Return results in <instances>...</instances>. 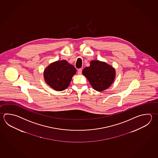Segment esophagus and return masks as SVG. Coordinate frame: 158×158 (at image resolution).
I'll use <instances>...</instances> for the list:
<instances>
[{"instance_id": "esophagus-1", "label": "esophagus", "mask_w": 158, "mask_h": 158, "mask_svg": "<svg viewBox=\"0 0 158 158\" xmlns=\"http://www.w3.org/2000/svg\"><path fill=\"white\" fill-rule=\"evenodd\" d=\"M81 73H82V70H81V69H79L77 70V73H78V74H81Z\"/></svg>"}]
</instances>
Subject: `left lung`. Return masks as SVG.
<instances>
[{"label":"left lung","mask_w":158,"mask_h":158,"mask_svg":"<svg viewBox=\"0 0 158 158\" xmlns=\"http://www.w3.org/2000/svg\"><path fill=\"white\" fill-rule=\"evenodd\" d=\"M82 73L94 89L102 92L113 83L116 77L115 69L104 61L92 60L90 66L83 70Z\"/></svg>","instance_id":"1"}]
</instances>
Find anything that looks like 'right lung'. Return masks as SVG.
Returning <instances> with one entry per match:
<instances>
[{"mask_svg":"<svg viewBox=\"0 0 158 158\" xmlns=\"http://www.w3.org/2000/svg\"><path fill=\"white\" fill-rule=\"evenodd\" d=\"M77 73L74 66L65 60L51 63L44 72V77L48 86L57 91L66 89Z\"/></svg>","mask_w":158,"mask_h":158,"instance_id":"obj_1","label":"right lung"}]
</instances>
